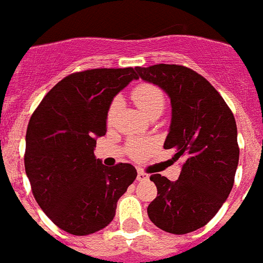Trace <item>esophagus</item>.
I'll return each instance as SVG.
<instances>
[{
	"instance_id": "1",
	"label": "esophagus",
	"mask_w": 263,
	"mask_h": 263,
	"mask_svg": "<svg viewBox=\"0 0 263 263\" xmlns=\"http://www.w3.org/2000/svg\"><path fill=\"white\" fill-rule=\"evenodd\" d=\"M136 178H138V181H146L148 180V174L142 172V170H138V177H136Z\"/></svg>"
}]
</instances>
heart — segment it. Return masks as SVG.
Instances as JSON below:
<instances>
[{
	"instance_id": "obj_1",
	"label": "heart",
	"mask_w": 263,
	"mask_h": 263,
	"mask_svg": "<svg viewBox=\"0 0 263 263\" xmlns=\"http://www.w3.org/2000/svg\"><path fill=\"white\" fill-rule=\"evenodd\" d=\"M131 97L134 102L139 106V109L142 110L147 117L153 116L155 113H162V110L165 108V96H163L159 87L155 86V85H151V83H140V85H138L132 90ZM119 106H120L119 100H115L110 104L109 110H108V123L113 120ZM153 142H150V140L131 139L128 142V153L132 158L140 159V158L146 157L147 154L153 150Z\"/></svg>"
}]
</instances>
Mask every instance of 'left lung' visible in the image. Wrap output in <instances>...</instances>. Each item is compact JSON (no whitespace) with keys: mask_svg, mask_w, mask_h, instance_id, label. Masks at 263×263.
<instances>
[{"mask_svg":"<svg viewBox=\"0 0 263 263\" xmlns=\"http://www.w3.org/2000/svg\"><path fill=\"white\" fill-rule=\"evenodd\" d=\"M143 81L157 85L172 102V123L163 148L182 158L178 180L153 174L158 196L150 220L163 231L183 235L204 227L234 186L239 162L235 117L219 91L202 76L180 65L136 67Z\"/></svg>","mask_w":263,"mask_h":263,"instance_id":"obj_1","label":"left lung"}]
</instances>
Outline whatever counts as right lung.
<instances>
[{"label": "right lung", "instance_id": "add662e5", "mask_svg": "<svg viewBox=\"0 0 263 263\" xmlns=\"http://www.w3.org/2000/svg\"><path fill=\"white\" fill-rule=\"evenodd\" d=\"M132 80V67L72 72L44 96L28 123L24 165L33 197L72 235L105 228L138 176L129 163L108 167L95 157L113 97Z\"/></svg>", "mask_w": 263, "mask_h": 263}]
</instances>
